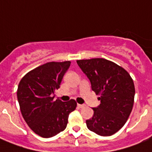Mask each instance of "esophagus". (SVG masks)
Instances as JSON below:
<instances>
[{"mask_svg": "<svg viewBox=\"0 0 152 152\" xmlns=\"http://www.w3.org/2000/svg\"><path fill=\"white\" fill-rule=\"evenodd\" d=\"M77 107L80 108V109H82L83 107H85V104H77Z\"/></svg>", "mask_w": 152, "mask_h": 152, "instance_id": "esophagus-1", "label": "esophagus"}]
</instances>
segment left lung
<instances>
[{"label":"left lung","mask_w":152,"mask_h":152,"mask_svg":"<svg viewBox=\"0 0 152 152\" xmlns=\"http://www.w3.org/2000/svg\"><path fill=\"white\" fill-rule=\"evenodd\" d=\"M91 83L101 104L93 108L94 116L87 128L102 136L116 133L124 126L132 110L135 97L133 80L124 68L104 58L77 60Z\"/></svg>","instance_id":"obj_1"}]
</instances>
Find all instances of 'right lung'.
Listing matches in <instances>:
<instances>
[{
    "mask_svg": "<svg viewBox=\"0 0 152 152\" xmlns=\"http://www.w3.org/2000/svg\"><path fill=\"white\" fill-rule=\"evenodd\" d=\"M70 66V61L47 63L26 74L19 83L17 99L22 116L41 137L50 138L63 132L69 114L76 109L75 100L63 102L52 96Z\"/></svg>",
    "mask_w": 152,
    "mask_h": 152,
    "instance_id": "obj_1",
    "label": "right lung"
}]
</instances>
